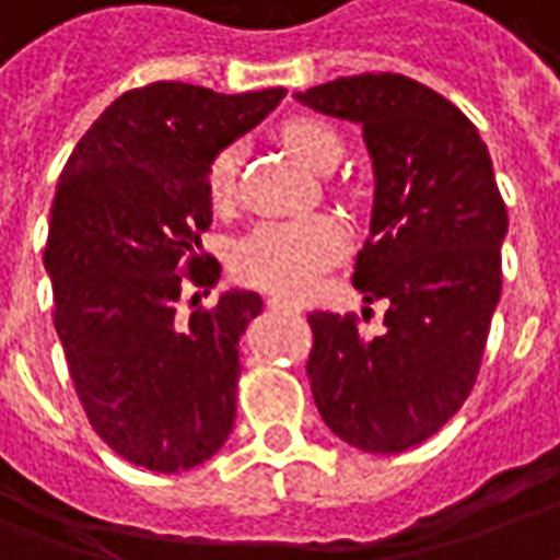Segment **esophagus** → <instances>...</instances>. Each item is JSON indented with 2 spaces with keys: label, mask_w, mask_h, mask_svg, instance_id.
Masks as SVG:
<instances>
[{
  "label": "esophagus",
  "mask_w": 560,
  "mask_h": 560,
  "mask_svg": "<svg viewBox=\"0 0 560 560\" xmlns=\"http://www.w3.org/2000/svg\"><path fill=\"white\" fill-rule=\"evenodd\" d=\"M267 306L272 308V312H300L296 303H288V300H281V296H269Z\"/></svg>",
  "instance_id": "34e87169"
}]
</instances>
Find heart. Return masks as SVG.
Segmentation results:
<instances>
[{"label": "heart", "instance_id": "heart-1", "mask_svg": "<svg viewBox=\"0 0 560 560\" xmlns=\"http://www.w3.org/2000/svg\"><path fill=\"white\" fill-rule=\"evenodd\" d=\"M281 142L306 166L330 172L342 158V139L334 127L315 117H293L281 124ZM242 144L230 142L214 151L206 170V194L214 209H226L240 194ZM346 226L334 214H312L296 221H267L236 245L233 267L240 279L279 296H306L320 276L346 252Z\"/></svg>", "mask_w": 560, "mask_h": 560}]
</instances>
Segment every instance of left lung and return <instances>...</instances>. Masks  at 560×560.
Returning <instances> with one entry per match:
<instances>
[{"label": "left lung", "mask_w": 560, "mask_h": 560, "mask_svg": "<svg viewBox=\"0 0 560 560\" xmlns=\"http://www.w3.org/2000/svg\"><path fill=\"white\" fill-rule=\"evenodd\" d=\"M296 100L363 127L375 199L351 281L366 303H388L375 336L358 315H308L312 397L339 440L397 455L433 436L476 385L503 281L506 206L479 130L436 90L382 72Z\"/></svg>", "instance_id": "obj_1"}]
</instances>
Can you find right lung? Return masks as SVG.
<instances>
[{"mask_svg":"<svg viewBox=\"0 0 560 560\" xmlns=\"http://www.w3.org/2000/svg\"><path fill=\"white\" fill-rule=\"evenodd\" d=\"M284 93L224 96L182 81L127 90L66 160L45 245L54 327L90 424L136 467L190 470L233 430L240 336L264 300L230 291L185 320L178 296L187 281L212 288L221 276L199 242L212 224L214 151Z\"/></svg>","mask_w":560,"mask_h":560,"instance_id":"1","label":"right lung"}]
</instances>
